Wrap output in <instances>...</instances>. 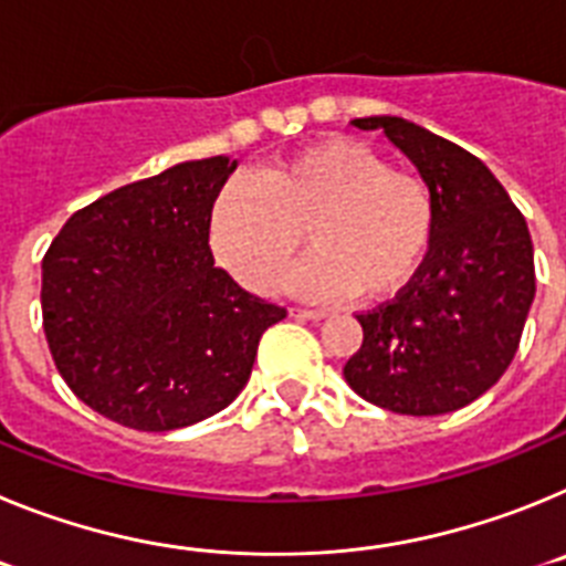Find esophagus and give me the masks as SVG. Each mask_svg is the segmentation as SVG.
<instances>
[{"instance_id": "1", "label": "esophagus", "mask_w": 566, "mask_h": 566, "mask_svg": "<svg viewBox=\"0 0 566 566\" xmlns=\"http://www.w3.org/2000/svg\"><path fill=\"white\" fill-rule=\"evenodd\" d=\"M292 317H303V319H319L326 317V308H306V306H292L289 308Z\"/></svg>"}]
</instances>
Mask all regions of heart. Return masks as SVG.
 I'll list each match as a JSON object with an SVG mask.
<instances>
[{"label":"heart","instance_id":"heart-1","mask_svg":"<svg viewBox=\"0 0 566 566\" xmlns=\"http://www.w3.org/2000/svg\"><path fill=\"white\" fill-rule=\"evenodd\" d=\"M303 232L314 254L294 274L300 292L391 297L431 247V187L377 149L328 138L223 187L209 212L212 252L252 292L277 286Z\"/></svg>","mask_w":566,"mask_h":566}]
</instances>
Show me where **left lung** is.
Here are the masks:
<instances>
[{
	"mask_svg": "<svg viewBox=\"0 0 566 566\" xmlns=\"http://www.w3.org/2000/svg\"><path fill=\"white\" fill-rule=\"evenodd\" d=\"M382 129L433 195L431 249L394 300L359 312L363 345L343 374L385 411L439 417L482 397L518 352L536 266L524 214L476 155L405 118H354Z\"/></svg>",
	"mask_w": 566,
	"mask_h": 566,
	"instance_id": "left-lung-1",
	"label": "left lung"
}]
</instances>
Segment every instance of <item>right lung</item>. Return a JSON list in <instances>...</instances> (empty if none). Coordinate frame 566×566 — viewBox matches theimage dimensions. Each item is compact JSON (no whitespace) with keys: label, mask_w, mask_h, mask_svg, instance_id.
I'll return each mask as SVG.
<instances>
[{"label":"right lung","mask_w":566,"mask_h":566,"mask_svg":"<svg viewBox=\"0 0 566 566\" xmlns=\"http://www.w3.org/2000/svg\"><path fill=\"white\" fill-rule=\"evenodd\" d=\"M238 161L214 155L73 212L42 258V319L67 388L135 431L223 411L286 308L214 266L209 212Z\"/></svg>","instance_id":"1"}]
</instances>
